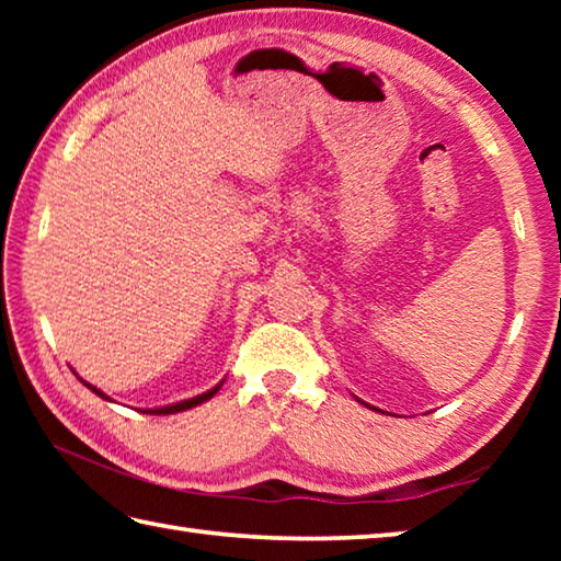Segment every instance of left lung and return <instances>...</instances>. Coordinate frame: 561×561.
I'll use <instances>...</instances> for the list:
<instances>
[{"label": "left lung", "instance_id": "obj_1", "mask_svg": "<svg viewBox=\"0 0 561 561\" xmlns=\"http://www.w3.org/2000/svg\"><path fill=\"white\" fill-rule=\"evenodd\" d=\"M360 403H364V401H360ZM364 405H368V403H364ZM368 408H371V405H368ZM374 411H378V408H374Z\"/></svg>", "mask_w": 561, "mask_h": 561}]
</instances>
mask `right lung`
Masks as SVG:
<instances>
[{"label":"right lung","mask_w":561,"mask_h":561,"mask_svg":"<svg viewBox=\"0 0 561 561\" xmlns=\"http://www.w3.org/2000/svg\"><path fill=\"white\" fill-rule=\"evenodd\" d=\"M81 383L87 386V388H91L93 393L96 396H101V398H106V401H111V398L101 391V388H96V386H91V383H87L81 378ZM220 386L222 383H217L215 388H210V391H205V393H201V396H195V398H187V401H180V403H173V405H163V408H146L144 413H150V415H170V413H180V411H187V408H195V405H201V403H205V401H210V398L220 391Z\"/></svg>","instance_id":"1"}]
</instances>
